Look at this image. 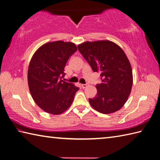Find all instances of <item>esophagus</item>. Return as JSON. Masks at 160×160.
<instances>
[{
  "mask_svg": "<svg viewBox=\"0 0 160 160\" xmlns=\"http://www.w3.org/2000/svg\"><path fill=\"white\" fill-rule=\"evenodd\" d=\"M81 86H82L83 89H84V88H86L87 87V84H81Z\"/></svg>",
  "mask_w": 160,
  "mask_h": 160,
  "instance_id": "34e87169",
  "label": "esophagus"
}]
</instances>
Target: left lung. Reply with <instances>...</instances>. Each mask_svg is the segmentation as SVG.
<instances>
[{
    "instance_id": "8db88e82",
    "label": "left lung",
    "mask_w": 160,
    "mask_h": 160,
    "mask_svg": "<svg viewBox=\"0 0 160 160\" xmlns=\"http://www.w3.org/2000/svg\"><path fill=\"white\" fill-rule=\"evenodd\" d=\"M78 50L94 72L100 73L97 95L89 101L94 109L104 114L120 110L127 102L132 85L131 64L124 51L109 40L85 42Z\"/></svg>"
}]
</instances>
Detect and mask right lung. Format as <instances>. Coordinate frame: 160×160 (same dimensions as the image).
Listing matches in <instances>:
<instances>
[{
  "label": "right lung",
  "mask_w": 160,
  "mask_h": 160,
  "mask_svg": "<svg viewBox=\"0 0 160 160\" xmlns=\"http://www.w3.org/2000/svg\"><path fill=\"white\" fill-rule=\"evenodd\" d=\"M76 51L74 43L58 40L43 45L32 58L28 73L29 91L36 104L47 113H62L79 90L62 79L67 62Z\"/></svg>",
  "instance_id": "add662e5"
}]
</instances>
